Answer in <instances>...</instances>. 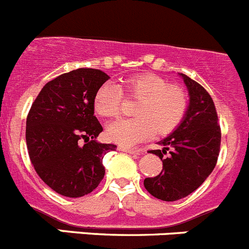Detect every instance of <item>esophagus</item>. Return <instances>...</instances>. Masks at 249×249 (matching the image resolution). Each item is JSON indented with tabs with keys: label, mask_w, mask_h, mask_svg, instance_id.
I'll list each match as a JSON object with an SVG mask.
<instances>
[{
	"label": "esophagus",
	"mask_w": 249,
	"mask_h": 249,
	"mask_svg": "<svg viewBox=\"0 0 249 249\" xmlns=\"http://www.w3.org/2000/svg\"><path fill=\"white\" fill-rule=\"evenodd\" d=\"M118 149H119V151L127 152V154H133V155H139V154H140V150L130 149V147H126V146H119Z\"/></svg>",
	"instance_id": "esophagus-1"
}]
</instances>
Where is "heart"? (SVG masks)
I'll list each match as a JSON object with an SVG mask.
<instances>
[{
  "mask_svg": "<svg viewBox=\"0 0 249 249\" xmlns=\"http://www.w3.org/2000/svg\"><path fill=\"white\" fill-rule=\"evenodd\" d=\"M124 99L135 102L134 119L111 123L107 139L120 145L131 146L151 138L166 136L180 126L189 108V97L178 84L152 73L134 74L116 86L105 84L94 95V110L102 118L111 119L122 113Z\"/></svg>",
  "mask_w": 249,
  "mask_h": 249,
  "instance_id": "obj_1",
  "label": "heart"
}]
</instances>
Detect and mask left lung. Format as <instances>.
<instances>
[{
  "label": "left lung",
  "mask_w": 249,
  "mask_h": 249,
  "mask_svg": "<svg viewBox=\"0 0 249 249\" xmlns=\"http://www.w3.org/2000/svg\"><path fill=\"white\" fill-rule=\"evenodd\" d=\"M190 107L180 126L149 150L162 160V171L144 180L145 189L162 201H178L198 189L213 171L221 147V127L211 95L201 84L181 74Z\"/></svg>",
  "instance_id": "8db88e82"
}]
</instances>
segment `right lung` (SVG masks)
Listing matches in <instances>:
<instances>
[{
    "mask_svg": "<svg viewBox=\"0 0 249 249\" xmlns=\"http://www.w3.org/2000/svg\"><path fill=\"white\" fill-rule=\"evenodd\" d=\"M109 79L100 69L79 68L42 88L26 122V142L38 176L66 197L97 189L105 174L103 156L114 144L95 139L103 126L94 115V95Z\"/></svg>",
    "mask_w": 249,
    "mask_h": 249,
    "instance_id": "right-lung-1",
    "label": "right lung"
}]
</instances>
